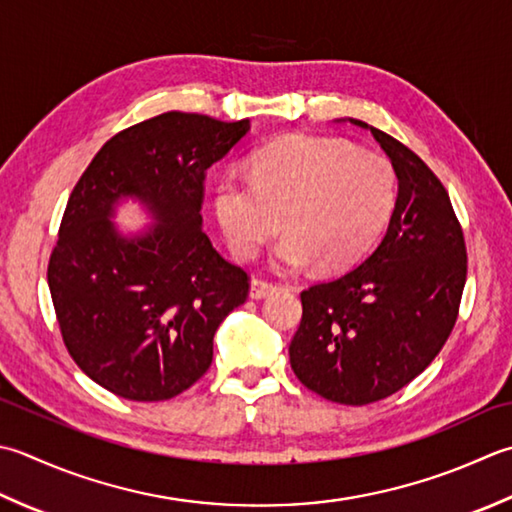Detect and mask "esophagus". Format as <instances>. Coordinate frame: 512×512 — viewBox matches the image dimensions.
<instances>
[{
	"instance_id": "esophagus-1",
	"label": "esophagus",
	"mask_w": 512,
	"mask_h": 512,
	"mask_svg": "<svg viewBox=\"0 0 512 512\" xmlns=\"http://www.w3.org/2000/svg\"><path fill=\"white\" fill-rule=\"evenodd\" d=\"M277 290V284H273V282H268V279H253V282H250V297L253 299H264V297H268V295H273Z\"/></svg>"
}]
</instances>
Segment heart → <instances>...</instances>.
<instances>
[{
	"instance_id": "1",
	"label": "heart",
	"mask_w": 512,
	"mask_h": 512,
	"mask_svg": "<svg viewBox=\"0 0 512 512\" xmlns=\"http://www.w3.org/2000/svg\"><path fill=\"white\" fill-rule=\"evenodd\" d=\"M395 197L386 157L344 139L290 135L259 150L250 179L226 175L217 184L215 213L237 257H253L282 226L277 266L339 270L375 244Z\"/></svg>"
}]
</instances>
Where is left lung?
<instances>
[{
  "instance_id": "8db88e82",
  "label": "left lung",
  "mask_w": 512,
  "mask_h": 512,
  "mask_svg": "<svg viewBox=\"0 0 512 512\" xmlns=\"http://www.w3.org/2000/svg\"><path fill=\"white\" fill-rule=\"evenodd\" d=\"M348 122L370 130L393 164L395 210L362 264L304 290L288 355L308 390L364 406L413 382L446 344L466 284V244L433 170L384 130Z\"/></svg>"
}]
</instances>
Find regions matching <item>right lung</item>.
<instances>
[{
  "instance_id": "add662e5",
  "label": "right lung",
  "mask_w": 512,
  "mask_h": 512,
  "mask_svg": "<svg viewBox=\"0 0 512 512\" xmlns=\"http://www.w3.org/2000/svg\"><path fill=\"white\" fill-rule=\"evenodd\" d=\"M250 128L170 113L110 137L68 197L48 288L70 357L95 384L162 402L213 362V337L246 302L248 275L202 230L206 170ZM137 198L156 224L124 236L110 216Z\"/></svg>"
}]
</instances>
